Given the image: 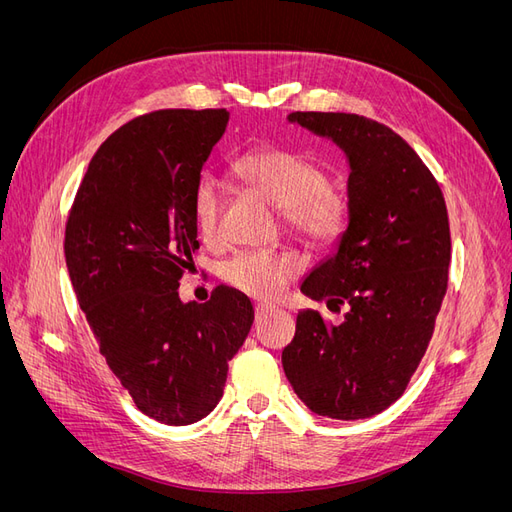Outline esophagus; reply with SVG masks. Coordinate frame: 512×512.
I'll return each mask as SVG.
<instances>
[{
	"label": "esophagus",
	"mask_w": 512,
	"mask_h": 512,
	"mask_svg": "<svg viewBox=\"0 0 512 512\" xmlns=\"http://www.w3.org/2000/svg\"><path fill=\"white\" fill-rule=\"evenodd\" d=\"M271 312H275V307H273V305H269V303H258V305L254 307L256 320H262V318H265V316H267V314H271Z\"/></svg>",
	"instance_id": "esophagus-1"
}]
</instances>
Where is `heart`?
<instances>
[{
  "label": "heart",
  "instance_id": "heart-1",
  "mask_svg": "<svg viewBox=\"0 0 512 512\" xmlns=\"http://www.w3.org/2000/svg\"><path fill=\"white\" fill-rule=\"evenodd\" d=\"M245 185L280 207L282 222L294 237L309 245H329L342 237L348 224V200L324 170L301 153L262 145L232 162ZM192 213L203 237H213L220 218V188L203 175L192 190ZM299 273V262L288 252H239L224 262L222 277L247 297L273 301Z\"/></svg>",
  "mask_w": 512,
  "mask_h": 512
}]
</instances>
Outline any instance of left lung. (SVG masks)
Masks as SVG:
<instances>
[{
    "label": "left lung",
    "instance_id": "1",
    "mask_svg": "<svg viewBox=\"0 0 512 512\" xmlns=\"http://www.w3.org/2000/svg\"><path fill=\"white\" fill-rule=\"evenodd\" d=\"M348 156V228L301 292L348 305L342 324L297 316L282 365L303 404L337 421L380 414L404 395L448 286L451 228L440 185L384 123L352 113H290Z\"/></svg>",
    "mask_w": 512,
    "mask_h": 512
}]
</instances>
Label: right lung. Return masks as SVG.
I'll list each match as a JSON object with an SVG mask.
<instances>
[{
	"label": "right lung",
	"instance_id": "1",
	"mask_svg": "<svg viewBox=\"0 0 512 512\" xmlns=\"http://www.w3.org/2000/svg\"><path fill=\"white\" fill-rule=\"evenodd\" d=\"M226 108H164L123 123L91 158L66 224V265L100 352L136 408L164 425L205 418L254 322L245 294L218 286L181 303L198 250L192 190Z\"/></svg>",
	"mask_w": 512,
	"mask_h": 512
}]
</instances>
